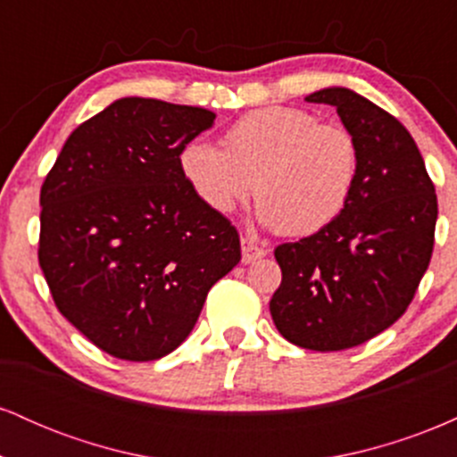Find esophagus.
Instances as JSON below:
<instances>
[{"instance_id": "1", "label": "esophagus", "mask_w": 457, "mask_h": 457, "mask_svg": "<svg viewBox=\"0 0 457 457\" xmlns=\"http://www.w3.org/2000/svg\"><path fill=\"white\" fill-rule=\"evenodd\" d=\"M240 249H243V264H251V262L264 258V255L269 253V249H266V246H262L258 243H251V240H246V238L240 240Z\"/></svg>"}]
</instances>
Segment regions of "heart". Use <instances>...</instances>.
<instances>
[{
    "mask_svg": "<svg viewBox=\"0 0 457 457\" xmlns=\"http://www.w3.org/2000/svg\"><path fill=\"white\" fill-rule=\"evenodd\" d=\"M191 191L219 214L253 191L255 217L281 234L307 236L344 211L361 170L354 135L296 107L255 109L225 133V150L195 139L180 152Z\"/></svg>",
    "mask_w": 457,
    "mask_h": 457,
    "instance_id": "b5f03b06",
    "label": "heart"
}]
</instances>
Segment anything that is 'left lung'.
Wrapping results in <instances>:
<instances>
[{
  "instance_id": "1",
  "label": "left lung",
  "mask_w": 457,
  "mask_h": 457,
  "mask_svg": "<svg viewBox=\"0 0 457 457\" xmlns=\"http://www.w3.org/2000/svg\"><path fill=\"white\" fill-rule=\"evenodd\" d=\"M337 109L361 150L348 204L316 234L275 249L272 322L290 344L337 353L376 337L411 305L434 249L438 202L402 122L348 87L305 96Z\"/></svg>"
}]
</instances>
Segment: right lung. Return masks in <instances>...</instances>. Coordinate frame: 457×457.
Returning <instances> with one entry per match:
<instances>
[{
	"label": "right lung",
	"instance_id": "add662e5",
	"mask_svg": "<svg viewBox=\"0 0 457 457\" xmlns=\"http://www.w3.org/2000/svg\"><path fill=\"white\" fill-rule=\"evenodd\" d=\"M214 118L118 98L72 130L40 188L38 260L55 305L115 359L174 353L240 262L236 228L180 170L182 148Z\"/></svg>",
	"mask_w": 457,
	"mask_h": 457
}]
</instances>
